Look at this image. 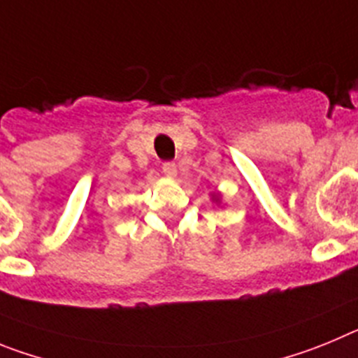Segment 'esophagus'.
<instances>
[{
  "label": "esophagus",
  "mask_w": 358,
  "mask_h": 358,
  "mask_svg": "<svg viewBox=\"0 0 358 358\" xmlns=\"http://www.w3.org/2000/svg\"><path fill=\"white\" fill-rule=\"evenodd\" d=\"M176 171H178V169H176V164L175 162H164L162 164V173L166 176H176Z\"/></svg>",
  "instance_id": "1"
}]
</instances>
